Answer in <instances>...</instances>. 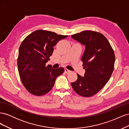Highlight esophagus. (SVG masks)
Here are the masks:
<instances>
[{"label": "esophagus", "instance_id": "1", "mask_svg": "<svg viewBox=\"0 0 129 129\" xmlns=\"http://www.w3.org/2000/svg\"><path fill=\"white\" fill-rule=\"evenodd\" d=\"M70 72H71V71H69V70H68V69H64V73H66V74H69Z\"/></svg>", "mask_w": 129, "mask_h": 129}]
</instances>
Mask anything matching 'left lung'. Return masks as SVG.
<instances>
[{
	"label": "left lung",
	"mask_w": 129,
	"mask_h": 129,
	"mask_svg": "<svg viewBox=\"0 0 129 129\" xmlns=\"http://www.w3.org/2000/svg\"><path fill=\"white\" fill-rule=\"evenodd\" d=\"M71 37L85 46L82 61L85 71L83 77L77 74V80L71 85L77 94L91 97L110 79L115 61L114 50L107 39L99 32L84 30Z\"/></svg>",
	"instance_id": "1"
}]
</instances>
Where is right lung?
Segmentation results:
<instances>
[{
    "label": "right lung",
    "instance_id": "obj_1",
    "mask_svg": "<svg viewBox=\"0 0 129 129\" xmlns=\"http://www.w3.org/2000/svg\"><path fill=\"white\" fill-rule=\"evenodd\" d=\"M68 36L37 30L28 35L21 44L18 57V72L24 86L29 92L42 96L48 92L63 68L53 69L46 66L54 51L53 47Z\"/></svg>",
    "mask_w": 129,
    "mask_h": 129
}]
</instances>
